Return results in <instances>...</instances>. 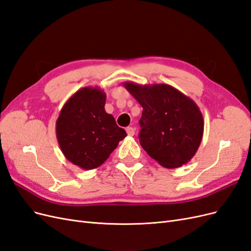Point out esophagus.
<instances>
[{"label":"esophagus","instance_id":"esophagus-1","mask_svg":"<svg viewBox=\"0 0 251 251\" xmlns=\"http://www.w3.org/2000/svg\"><path fill=\"white\" fill-rule=\"evenodd\" d=\"M126 134H127L128 136H134V135H135V128L132 127V126L126 127Z\"/></svg>","mask_w":251,"mask_h":251}]
</instances>
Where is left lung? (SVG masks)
Returning a JSON list of instances; mask_svg holds the SVG:
<instances>
[{
  "instance_id": "obj_1",
  "label": "left lung",
  "mask_w": 251,
  "mask_h": 251,
  "mask_svg": "<svg viewBox=\"0 0 251 251\" xmlns=\"http://www.w3.org/2000/svg\"><path fill=\"white\" fill-rule=\"evenodd\" d=\"M124 87L142 110L139 141L150 157L166 169L186 164L198 151L204 121L197 103L179 90L165 83Z\"/></svg>"
}]
</instances>
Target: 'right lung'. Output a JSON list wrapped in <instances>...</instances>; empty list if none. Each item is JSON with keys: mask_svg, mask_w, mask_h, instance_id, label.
<instances>
[{"mask_svg": "<svg viewBox=\"0 0 251 251\" xmlns=\"http://www.w3.org/2000/svg\"><path fill=\"white\" fill-rule=\"evenodd\" d=\"M105 93L97 87L75 92L60 110L56 138L64 156L82 170L100 166L126 133L104 110Z\"/></svg>", "mask_w": 251, "mask_h": 251, "instance_id": "obj_1", "label": "right lung"}]
</instances>
